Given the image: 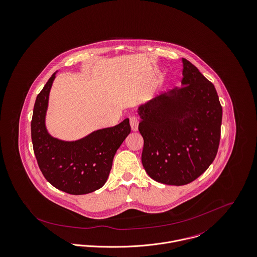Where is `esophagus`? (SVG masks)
I'll list each match as a JSON object with an SVG mask.
<instances>
[{
	"mask_svg": "<svg viewBox=\"0 0 257 257\" xmlns=\"http://www.w3.org/2000/svg\"><path fill=\"white\" fill-rule=\"evenodd\" d=\"M130 125L132 131H138V126H139V119L136 116H131L130 117Z\"/></svg>",
	"mask_w": 257,
	"mask_h": 257,
	"instance_id": "34e87169",
	"label": "esophagus"
}]
</instances>
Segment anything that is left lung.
Returning <instances> with one entry per match:
<instances>
[{
	"mask_svg": "<svg viewBox=\"0 0 257 257\" xmlns=\"http://www.w3.org/2000/svg\"><path fill=\"white\" fill-rule=\"evenodd\" d=\"M182 65L181 87L138 108L143 167L154 180L176 186L195 180L215 160L223 115L214 85L184 58Z\"/></svg>",
	"mask_w": 257,
	"mask_h": 257,
	"instance_id": "left-lung-1",
	"label": "left lung"
}]
</instances>
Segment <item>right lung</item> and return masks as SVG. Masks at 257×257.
I'll return each mask as SVG.
<instances>
[{"label": "right lung", "mask_w": 257, "mask_h": 257, "mask_svg": "<svg viewBox=\"0 0 257 257\" xmlns=\"http://www.w3.org/2000/svg\"><path fill=\"white\" fill-rule=\"evenodd\" d=\"M57 73V72H56ZM54 73L38 93L31 120V140L38 167L59 190L82 195L101 188L107 180L116 151L131 132L126 118L114 127L93 131L77 141L52 137L45 125Z\"/></svg>", "instance_id": "right-lung-1"}]
</instances>
